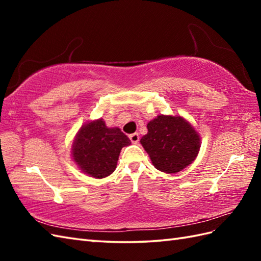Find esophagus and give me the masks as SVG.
<instances>
[{
    "instance_id": "obj_1",
    "label": "esophagus",
    "mask_w": 261,
    "mask_h": 261,
    "mask_svg": "<svg viewBox=\"0 0 261 261\" xmlns=\"http://www.w3.org/2000/svg\"><path fill=\"white\" fill-rule=\"evenodd\" d=\"M129 138H130V140H131L132 143H138V142H139V139H140V137L138 134H132V135L129 136Z\"/></svg>"
}]
</instances>
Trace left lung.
I'll use <instances>...</instances> for the list:
<instances>
[{
  "instance_id": "1",
  "label": "left lung",
  "mask_w": 261,
  "mask_h": 261,
  "mask_svg": "<svg viewBox=\"0 0 261 261\" xmlns=\"http://www.w3.org/2000/svg\"><path fill=\"white\" fill-rule=\"evenodd\" d=\"M140 140L152 165L167 174L178 173L191 165L201 148V138L181 116L160 114L147 124Z\"/></svg>"
}]
</instances>
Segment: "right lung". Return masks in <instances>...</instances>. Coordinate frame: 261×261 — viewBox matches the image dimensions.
Wrapping results in <instances>:
<instances>
[{
  "label": "right lung",
  "instance_id": "right-lung-1",
  "mask_svg": "<svg viewBox=\"0 0 261 261\" xmlns=\"http://www.w3.org/2000/svg\"><path fill=\"white\" fill-rule=\"evenodd\" d=\"M131 143L119 127H108L103 119L87 122L77 132L71 147L79 168L94 178H104L113 173L121 149Z\"/></svg>",
  "mask_w": 261,
  "mask_h": 261
}]
</instances>
